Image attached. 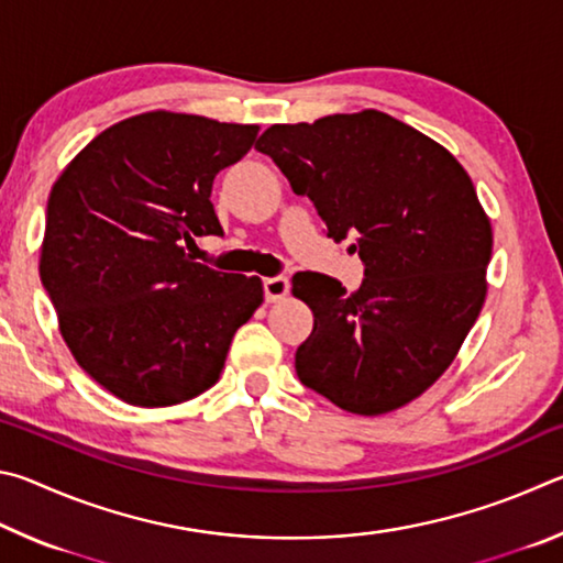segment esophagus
I'll list each match as a JSON object with an SVG mask.
<instances>
[{"mask_svg":"<svg viewBox=\"0 0 563 563\" xmlns=\"http://www.w3.org/2000/svg\"><path fill=\"white\" fill-rule=\"evenodd\" d=\"M288 288H290V280L285 278V275H273V278L263 280V292H265V300H268V302L283 300L285 295H288Z\"/></svg>","mask_w":563,"mask_h":563,"instance_id":"esophagus-1","label":"esophagus"}]
</instances>
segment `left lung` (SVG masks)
<instances>
[{
	"instance_id": "left-lung-1",
	"label": "left lung",
	"mask_w": 563,
	"mask_h": 563,
	"mask_svg": "<svg viewBox=\"0 0 563 563\" xmlns=\"http://www.w3.org/2000/svg\"><path fill=\"white\" fill-rule=\"evenodd\" d=\"M255 148L308 196L332 241L357 238L355 292L295 273L310 338L295 352L305 387L352 415H385L432 387L487 298L492 223L450 151L383 111L275 123Z\"/></svg>"
}]
</instances>
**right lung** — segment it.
Segmentation results:
<instances>
[{"label":"right lung","mask_w":563,"mask_h":563,"mask_svg":"<svg viewBox=\"0 0 563 563\" xmlns=\"http://www.w3.org/2000/svg\"><path fill=\"white\" fill-rule=\"evenodd\" d=\"M253 123L148 111L101 131L52 186L40 278L84 373L136 407H168L218 383L261 278L196 263L184 245L223 235L218 170Z\"/></svg>","instance_id":"add662e5"}]
</instances>
